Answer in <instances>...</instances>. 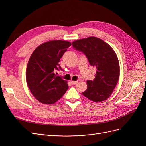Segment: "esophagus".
<instances>
[{"label": "esophagus", "mask_w": 146, "mask_h": 146, "mask_svg": "<svg viewBox=\"0 0 146 146\" xmlns=\"http://www.w3.org/2000/svg\"><path fill=\"white\" fill-rule=\"evenodd\" d=\"M70 83H71L72 85H76V84H77L78 83L77 81H72V80H70Z\"/></svg>", "instance_id": "34e87169"}]
</instances>
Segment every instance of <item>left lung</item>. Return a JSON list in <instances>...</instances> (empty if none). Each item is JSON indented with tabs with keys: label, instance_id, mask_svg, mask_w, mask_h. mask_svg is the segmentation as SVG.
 Masks as SVG:
<instances>
[{
	"label": "left lung",
	"instance_id": "obj_1",
	"mask_svg": "<svg viewBox=\"0 0 146 146\" xmlns=\"http://www.w3.org/2000/svg\"><path fill=\"white\" fill-rule=\"evenodd\" d=\"M76 50L86 56L91 66L96 69L93 81L87 80L84 96L93 102H102L111 96L120 75V67L116 52L101 39L91 36L72 42Z\"/></svg>",
	"mask_w": 146,
	"mask_h": 146
}]
</instances>
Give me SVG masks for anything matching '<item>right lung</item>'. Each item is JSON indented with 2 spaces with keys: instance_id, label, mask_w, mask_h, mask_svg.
Listing matches in <instances>:
<instances>
[{
  "instance_id": "obj_1",
  "label": "right lung",
  "mask_w": 146,
  "mask_h": 146,
  "mask_svg": "<svg viewBox=\"0 0 146 146\" xmlns=\"http://www.w3.org/2000/svg\"><path fill=\"white\" fill-rule=\"evenodd\" d=\"M72 44L53 40L41 44L31 55L26 69V81L30 91L39 102L53 104L62 97L68 88V82L56 76L61 69L60 58Z\"/></svg>"
}]
</instances>
